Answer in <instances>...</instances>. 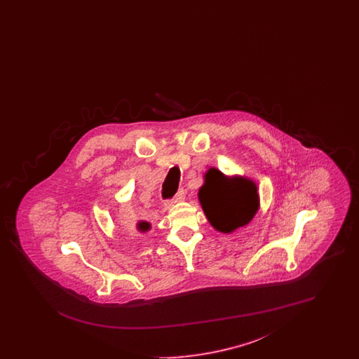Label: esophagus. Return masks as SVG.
<instances>
[{
	"label": "esophagus",
	"instance_id": "1",
	"mask_svg": "<svg viewBox=\"0 0 359 359\" xmlns=\"http://www.w3.org/2000/svg\"><path fill=\"white\" fill-rule=\"evenodd\" d=\"M183 199H184V189H179L177 194L172 198L171 201H167V202L164 203V207H165V208H170L171 205L177 203V202H180V201H183Z\"/></svg>",
	"mask_w": 359,
	"mask_h": 359
}]
</instances>
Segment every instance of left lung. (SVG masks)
Masks as SVG:
<instances>
[{
  "instance_id": "8db88e82",
  "label": "left lung",
  "mask_w": 359,
  "mask_h": 359,
  "mask_svg": "<svg viewBox=\"0 0 359 359\" xmlns=\"http://www.w3.org/2000/svg\"><path fill=\"white\" fill-rule=\"evenodd\" d=\"M199 202L211 226L231 233L250 222L259 205L256 183L246 177H229L217 168L205 172Z\"/></svg>"
}]
</instances>
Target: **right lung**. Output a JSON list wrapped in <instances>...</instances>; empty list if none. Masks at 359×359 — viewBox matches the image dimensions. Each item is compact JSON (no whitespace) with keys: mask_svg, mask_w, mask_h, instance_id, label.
Instances as JSON below:
<instances>
[{"mask_svg":"<svg viewBox=\"0 0 359 359\" xmlns=\"http://www.w3.org/2000/svg\"><path fill=\"white\" fill-rule=\"evenodd\" d=\"M137 229L140 230V231H148L149 229H151V223L145 222V221H140V222L137 223Z\"/></svg>","mask_w":359,"mask_h":359,"instance_id":"right-lung-1","label":"right lung"}]
</instances>
